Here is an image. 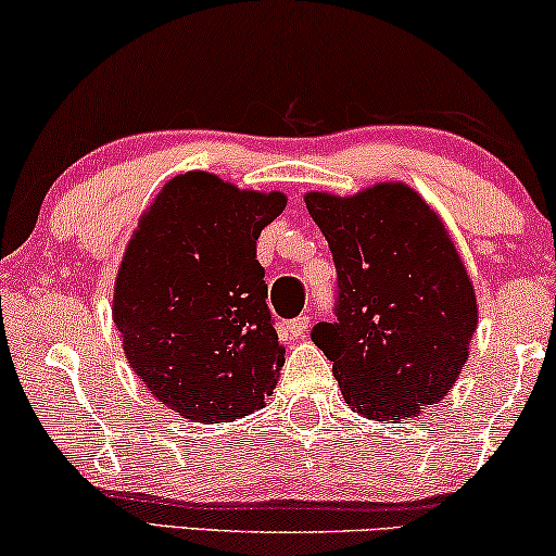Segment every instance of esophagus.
Returning a JSON list of instances; mask_svg holds the SVG:
<instances>
[{
    "instance_id": "obj_1",
    "label": "esophagus",
    "mask_w": 556,
    "mask_h": 556,
    "mask_svg": "<svg viewBox=\"0 0 556 556\" xmlns=\"http://www.w3.org/2000/svg\"><path fill=\"white\" fill-rule=\"evenodd\" d=\"M308 324H311V318L308 316H299V318H293V321H288L286 324V331L291 333V337H303V333L308 331Z\"/></svg>"
}]
</instances>
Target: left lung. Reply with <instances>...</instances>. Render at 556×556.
Listing matches in <instances>:
<instances>
[{"mask_svg":"<svg viewBox=\"0 0 556 556\" xmlns=\"http://www.w3.org/2000/svg\"><path fill=\"white\" fill-rule=\"evenodd\" d=\"M337 265V321L314 344L333 362L346 405L405 420L443 400L468 359L478 306L443 219L415 189L384 181L352 197L308 192Z\"/></svg>","mask_w":556,"mask_h":556,"instance_id":"1","label":"left lung"}]
</instances>
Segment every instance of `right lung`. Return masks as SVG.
Listing matches in <instances>:
<instances>
[{"label": "right lung", "instance_id": "right-lung-1", "mask_svg": "<svg viewBox=\"0 0 556 556\" xmlns=\"http://www.w3.org/2000/svg\"><path fill=\"white\" fill-rule=\"evenodd\" d=\"M286 194L207 172L169 179L128 240L113 324L151 397L192 422H232L265 405L286 362L265 299L257 238Z\"/></svg>", "mask_w": 556, "mask_h": 556}]
</instances>
